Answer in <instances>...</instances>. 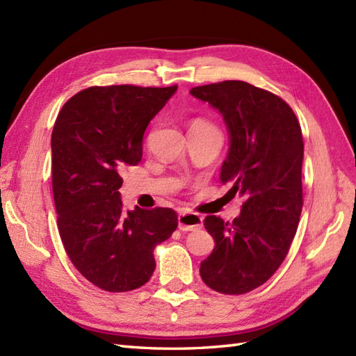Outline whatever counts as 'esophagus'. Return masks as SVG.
Masks as SVG:
<instances>
[{
	"instance_id": "34e87169",
	"label": "esophagus",
	"mask_w": 356,
	"mask_h": 356,
	"mask_svg": "<svg viewBox=\"0 0 356 356\" xmlns=\"http://www.w3.org/2000/svg\"><path fill=\"white\" fill-rule=\"evenodd\" d=\"M204 225V218L193 213H181L178 216V229L182 232H190V230L200 229Z\"/></svg>"
}]
</instances>
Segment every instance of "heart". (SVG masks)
I'll return each mask as SVG.
<instances>
[{
  "label": "heart",
  "instance_id": "1",
  "mask_svg": "<svg viewBox=\"0 0 356 356\" xmlns=\"http://www.w3.org/2000/svg\"><path fill=\"white\" fill-rule=\"evenodd\" d=\"M193 126H197V127H204V129H214L213 126H209L208 122H205V121H196Z\"/></svg>",
  "mask_w": 356,
  "mask_h": 356
}]
</instances>
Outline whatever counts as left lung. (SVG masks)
Returning a JSON list of instances; mask_svg holds the SVG:
<instances>
[{
    "label": "left lung",
    "instance_id": "1",
    "mask_svg": "<svg viewBox=\"0 0 356 356\" xmlns=\"http://www.w3.org/2000/svg\"><path fill=\"white\" fill-rule=\"evenodd\" d=\"M190 94L223 117L229 151L220 181L244 199L232 223L205 218L216 247L202 261L200 277L216 292L247 293L278 270L300 223L301 126L283 99L243 81L196 86Z\"/></svg>",
    "mask_w": 356,
    "mask_h": 356
}]
</instances>
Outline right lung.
Returning <instances> with one entry per match:
<instances>
[{
  "label": "right lung",
  "instance_id": "1",
  "mask_svg": "<svg viewBox=\"0 0 356 356\" xmlns=\"http://www.w3.org/2000/svg\"><path fill=\"white\" fill-rule=\"evenodd\" d=\"M178 86H91L67 102L55 121L52 190L61 241L86 280L108 292L145 284L152 252L178 226L170 208L126 211L124 170L142 160L149 121Z\"/></svg>",
  "mask_w": 356,
  "mask_h": 356
}]
</instances>
